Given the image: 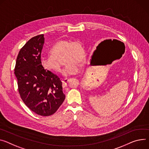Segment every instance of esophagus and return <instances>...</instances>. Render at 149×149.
I'll return each instance as SVG.
<instances>
[{"mask_svg":"<svg viewBox=\"0 0 149 149\" xmlns=\"http://www.w3.org/2000/svg\"><path fill=\"white\" fill-rule=\"evenodd\" d=\"M69 81H70L69 79H64L62 80V86H63V87L66 86L68 83L69 82Z\"/></svg>","mask_w":149,"mask_h":149,"instance_id":"34e87169","label":"esophagus"}]
</instances>
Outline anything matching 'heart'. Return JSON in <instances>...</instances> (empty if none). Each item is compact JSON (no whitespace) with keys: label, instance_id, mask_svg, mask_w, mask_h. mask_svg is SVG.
Listing matches in <instances>:
<instances>
[{"label":"heart","instance_id":"obj_1","mask_svg":"<svg viewBox=\"0 0 149 149\" xmlns=\"http://www.w3.org/2000/svg\"><path fill=\"white\" fill-rule=\"evenodd\" d=\"M50 55H42L40 63L44 69L52 72H60V65L57 59L64 55L63 63L66 64L63 70L65 76H72L77 74L81 69L80 62L85 57V50L78 41L62 40L54 44L50 49Z\"/></svg>","mask_w":149,"mask_h":149}]
</instances>
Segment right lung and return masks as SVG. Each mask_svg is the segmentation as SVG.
<instances>
[{
  "mask_svg": "<svg viewBox=\"0 0 149 149\" xmlns=\"http://www.w3.org/2000/svg\"><path fill=\"white\" fill-rule=\"evenodd\" d=\"M44 43V35L40 34L25 44L18 55L14 73L25 104L35 113L47 116L57 111L65 95L58 76L40 63Z\"/></svg>",
  "mask_w": 149,
  "mask_h": 149,
  "instance_id": "right-lung-1",
  "label": "right lung"
}]
</instances>
